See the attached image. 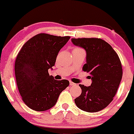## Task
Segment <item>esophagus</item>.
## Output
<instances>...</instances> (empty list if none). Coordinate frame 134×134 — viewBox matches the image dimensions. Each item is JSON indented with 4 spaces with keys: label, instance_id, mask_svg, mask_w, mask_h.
Segmentation results:
<instances>
[{
    "label": "esophagus",
    "instance_id": "esophagus-1",
    "mask_svg": "<svg viewBox=\"0 0 134 134\" xmlns=\"http://www.w3.org/2000/svg\"><path fill=\"white\" fill-rule=\"evenodd\" d=\"M69 84H70V86H75V85H76L75 83H73V82H71V81H70V82H69Z\"/></svg>",
    "mask_w": 134,
    "mask_h": 134
}]
</instances>
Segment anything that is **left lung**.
<instances>
[{
	"label": "left lung",
	"instance_id": "8db88e82",
	"mask_svg": "<svg viewBox=\"0 0 134 134\" xmlns=\"http://www.w3.org/2000/svg\"><path fill=\"white\" fill-rule=\"evenodd\" d=\"M86 51L83 71L91 75V86L80 84L82 93L75 99L78 108L87 112L102 110L113 100L122 76L121 61L111 46L101 39H71Z\"/></svg>",
	"mask_w": 134,
	"mask_h": 134
}]
</instances>
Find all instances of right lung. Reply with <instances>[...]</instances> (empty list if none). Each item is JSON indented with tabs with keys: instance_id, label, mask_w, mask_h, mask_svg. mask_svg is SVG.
I'll return each instance as SVG.
<instances>
[{
	"instance_id": "add662e5",
	"label": "right lung",
	"mask_w": 134,
	"mask_h": 134,
	"mask_svg": "<svg viewBox=\"0 0 134 134\" xmlns=\"http://www.w3.org/2000/svg\"><path fill=\"white\" fill-rule=\"evenodd\" d=\"M69 39V36L39 34L26 42L17 54L15 63L17 87L30 108L37 111L51 109L69 85L67 80H56L48 72Z\"/></svg>"
}]
</instances>
